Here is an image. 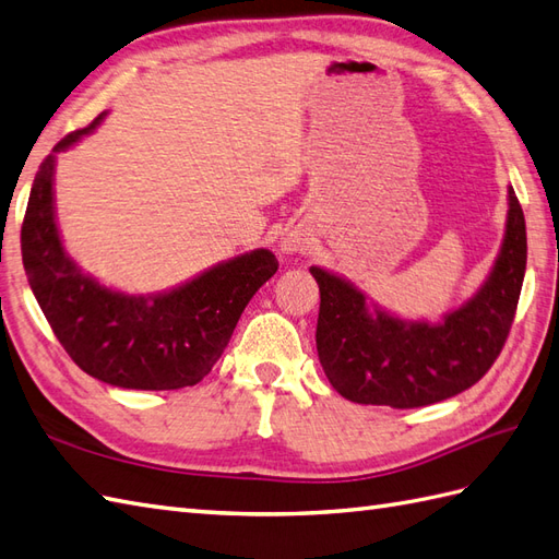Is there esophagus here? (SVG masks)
I'll list each match as a JSON object with an SVG mask.
<instances>
[{
	"label": "esophagus",
	"instance_id": "1",
	"mask_svg": "<svg viewBox=\"0 0 559 559\" xmlns=\"http://www.w3.org/2000/svg\"><path fill=\"white\" fill-rule=\"evenodd\" d=\"M307 248H309V238H307V233H302V230H288L281 238V250L288 252V254L305 252Z\"/></svg>",
	"mask_w": 559,
	"mask_h": 559
}]
</instances>
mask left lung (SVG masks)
Wrapping results in <instances>:
<instances>
[{
  "label": "left lung",
  "mask_w": 559,
  "mask_h": 559,
  "mask_svg": "<svg viewBox=\"0 0 559 559\" xmlns=\"http://www.w3.org/2000/svg\"><path fill=\"white\" fill-rule=\"evenodd\" d=\"M321 305L317 353L331 385L359 405L426 407L481 381L502 353L526 271V224L510 188L508 233L496 269L443 323H407L367 307L343 278L311 266Z\"/></svg>",
  "instance_id": "8db88e82"
}]
</instances>
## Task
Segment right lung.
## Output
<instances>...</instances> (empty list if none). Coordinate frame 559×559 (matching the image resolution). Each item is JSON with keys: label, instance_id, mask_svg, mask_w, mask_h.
Segmentation results:
<instances>
[{"label": "right lung", "instance_id": "obj_1", "mask_svg": "<svg viewBox=\"0 0 559 559\" xmlns=\"http://www.w3.org/2000/svg\"><path fill=\"white\" fill-rule=\"evenodd\" d=\"M99 119L59 140L35 174L21 226L25 276L57 341L93 379L135 391L194 385L216 365L242 309L276 274L278 259L254 250L150 300L83 276L61 248L51 176L55 154L93 131Z\"/></svg>", "mask_w": 559, "mask_h": 559}]
</instances>
